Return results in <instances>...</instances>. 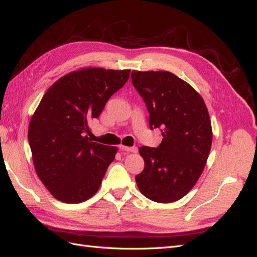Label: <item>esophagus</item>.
I'll list each match as a JSON object with an SVG mask.
<instances>
[{
	"mask_svg": "<svg viewBox=\"0 0 257 257\" xmlns=\"http://www.w3.org/2000/svg\"><path fill=\"white\" fill-rule=\"evenodd\" d=\"M119 149H120L121 151H127V152H133V153L138 152V148L136 147H126V146L120 145L119 146Z\"/></svg>",
	"mask_w": 257,
	"mask_h": 257,
	"instance_id": "1",
	"label": "esophagus"
}]
</instances>
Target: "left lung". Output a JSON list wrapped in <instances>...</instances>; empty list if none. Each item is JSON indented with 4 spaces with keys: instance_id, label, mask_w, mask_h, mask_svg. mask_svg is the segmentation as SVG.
<instances>
[{
    "instance_id": "left-lung-1",
    "label": "left lung",
    "mask_w": 257,
    "mask_h": 257,
    "mask_svg": "<svg viewBox=\"0 0 257 257\" xmlns=\"http://www.w3.org/2000/svg\"><path fill=\"white\" fill-rule=\"evenodd\" d=\"M131 82L147 105L151 129L162 128L163 137L158 148L139 149L145 169L137 185L153 201H176L195 186L209 157V112L200 94L169 71L134 70Z\"/></svg>"
}]
</instances>
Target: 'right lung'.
Instances as JSON below:
<instances>
[{
    "instance_id": "1",
    "label": "right lung",
    "mask_w": 257,
    "mask_h": 257,
    "mask_svg": "<svg viewBox=\"0 0 257 257\" xmlns=\"http://www.w3.org/2000/svg\"><path fill=\"white\" fill-rule=\"evenodd\" d=\"M130 70L82 68L47 89L28 126V141L39 180L51 195L79 204L96 194L117 147L92 142L88 123L103 111Z\"/></svg>"
}]
</instances>
